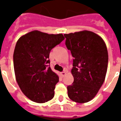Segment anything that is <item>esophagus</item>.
Wrapping results in <instances>:
<instances>
[{"mask_svg":"<svg viewBox=\"0 0 121 121\" xmlns=\"http://www.w3.org/2000/svg\"><path fill=\"white\" fill-rule=\"evenodd\" d=\"M66 72H63L61 73V77H63L64 76L66 75Z\"/></svg>","mask_w":121,"mask_h":121,"instance_id":"1","label":"esophagus"}]
</instances>
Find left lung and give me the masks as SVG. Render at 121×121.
<instances>
[{
	"mask_svg": "<svg viewBox=\"0 0 121 121\" xmlns=\"http://www.w3.org/2000/svg\"><path fill=\"white\" fill-rule=\"evenodd\" d=\"M65 44L73 60V83L67 86L70 99L86 103L93 99L105 80L108 52L101 37L89 31L65 34Z\"/></svg>",
	"mask_w": 121,
	"mask_h": 121,
	"instance_id": "left-lung-1",
	"label": "left lung"
}]
</instances>
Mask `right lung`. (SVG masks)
Segmentation results:
<instances>
[{
  "instance_id": "obj_1",
  "label": "right lung",
  "mask_w": 121,
  "mask_h": 121,
  "mask_svg": "<svg viewBox=\"0 0 121 121\" xmlns=\"http://www.w3.org/2000/svg\"><path fill=\"white\" fill-rule=\"evenodd\" d=\"M64 39L62 34L33 31L17 41L13 55L16 81L32 101L44 103L54 97L59 77L48 65L49 53Z\"/></svg>"
}]
</instances>
